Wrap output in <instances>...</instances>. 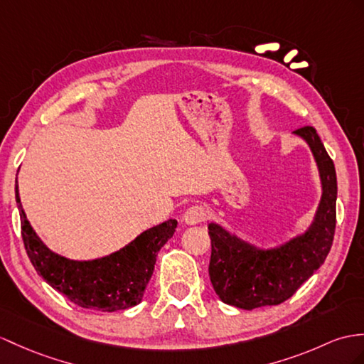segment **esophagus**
Returning <instances> with one entry per match:
<instances>
[{
  "mask_svg": "<svg viewBox=\"0 0 364 364\" xmlns=\"http://www.w3.org/2000/svg\"><path fill=\"white\" fill-rule=\"evenodd\" d=\"M207 208L203 205H191L187 211L183 213V220L188 225H196L203 223L207 219Z\"/></svg>",
  "mask_w": 364,
  "mask_h": 364,
  "instance_id": "34e87169",
  "label": "esophagus"
}]
</instances>
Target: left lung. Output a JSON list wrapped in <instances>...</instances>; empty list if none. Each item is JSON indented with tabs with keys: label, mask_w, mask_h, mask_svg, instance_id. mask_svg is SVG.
Masks as SVG:
<instances>
[{
	"label": "left lung",
	"mask_w": 364,
	"mask_h": 364,
	"mask_svg": "<svg viewBox=\"0 0 364 364\" xmlns=\"http://www.w3.org/2000/svg\"><path fill=\"white\" fill-rule=\"evenodd\" d=\"M295 134L306 139L320 168L323 198L315 223L304 236L267 252L253 249L210 224V281L225 304L250 310L284 303L321 267L331 252L336 225L335 165L314 127L298 128Z\"/></svg>",
	"instance_id": "8db88e82"
}]
</instances>
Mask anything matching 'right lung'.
I'll list each match as a JSON object with an SVG mask.
<instances>
[{
	"label": "right lung",
	"mask_w": 364,
	"mask_h": 364,
	"mask_svg": "<svg viewBox=\"0 0 364 364\" xmlns=\"http://www.w3.org/2000/svg\"><path fill=\"white\" fill-rule=\"evenodd\" d=\"M15 198L20 208L24 249L33 269L70 303L102 312H115L140 303L153 274L157 252L177 227V220L168 219L106 258L70 261L52 253L33 232L21 208L18 185H15Z\"/></svg>",
	"instance_id": "obj_1"
}]
</instances>
